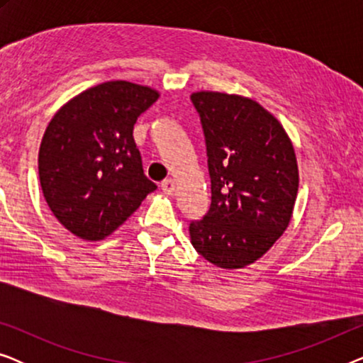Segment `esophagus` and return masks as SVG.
Wrapping results in <instances>:
<instances>
[{"label":"esophagus","mask_w":363,"mask_h":363,"mask_svg":"<svg viewBox=\"0 0 363 363\" xmlns=\"http://www.w3.org/2000/svg\"><path fill=\"white\" fill-rule=\"evenodd\" d=\"M175 182L172 180V178H168V180H163L162 182V190L167 193V195H173V191H175Z\"/></svg>","instance_id":"1"}]
</instances>
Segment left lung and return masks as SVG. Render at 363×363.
Listing matches in <instances>:
<instances>
[{"instance_id": "1", "label": "left lung", "mask_w": 363, "mask_h": 363, "mask_svg": "<svg viewBox=\"0 0 363 363\" xmlns=\"http://www.w3.org/2000/svg\"><path fill=\"white\" fill-rule=\"evenodd\" d=\"M206 140L211 206L190 225L195 250L223 269H241L271 250L287 230L299 168L281 122L250 97L191 94Z\"/></svg>"}]
</instances>
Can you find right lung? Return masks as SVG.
Returning <instances> with one entry per match:
<instances>
[{"instance_id": "add662e5", "label": "right lung", "mask_w": 363, "mask_h": 363, "mask_svg": "<svg viewBox=\"0 0 363 363\" xmlns=\"http://www.w3.org/2000/svg\"><path fill=\"white\" fill-rule=\"evenodd\" d=\"M160 92L128 81L89 87L54 113L38 168L49 210L74 236L102 241L157 185L143 175L133 125Z\"/></svg>"}]
</instances>
